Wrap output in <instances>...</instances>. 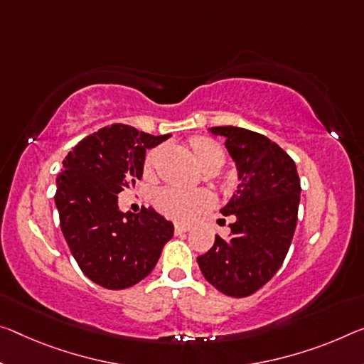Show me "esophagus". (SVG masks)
I'll return each instance as SVG.
<instances>
[{
    "label": "esophagus",
    "instance_id": "obj_1",
    "mask_svg": "<svg viewBox=\"0 0 364 364\" xmlns=\"http://www.w3.org/2000/svg\"><path fill=\"white\" fill-rule=\"evenodd\" d=\"M191 230V227H188V225H175V233L176 235H181V233H186Z\"/></svg>",
    "mask_w": 364,
    "mask_h": 364
}]
</instances>
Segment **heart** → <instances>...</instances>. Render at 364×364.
Returning a JSON list of instances; mask_svg holds the SVG:
<instances>
[{"label": "heart", "instance_id": "b5f03b06", "mask_svg": "<svg viewBox=\"0 0 364 364\" xmlns=\"http://www.w3.org/2000/svg\"><path fill=\"white\" fill-rule=\"evenodd\" d=\"M189 147L194 159L198 164L207 168H220L225 161V152L220 147V144L209 139V137L196 136L189 139ZM161 149L154 147L147 151L146 157H144V173L146 175H152L157 161L160 157ZM154 207L160 212L161 215L166 218H171L175 222L188 223L193 222L199 213H203L207 207L212 204L210 193L204 191V189H198V191H189V189H181L175 186H166L159 189L154 194Z\"/></svg>", "mask_w": 364, "mask_h": 364}]
</instances>
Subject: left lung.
Listing matches in <instances>:
<instances>
[{
    "mask_svg": "<svg viewBox=\"0 0 364 364\" xmlns=\"http://www.w3.org/2000/svg\"><path fill=\"white\" fill-rule=\"evenodd\" d=\"M213 134L227 137L225 146L238 166L240 184L220 210L233 215L230 238L198 257L200 272L223 295L245 298L272 279L290 250L298 220L299 176L284 149L259 132L217 126Z\"/></svg>",
    "mask_w": 364,
    "mask_h": 364,
    "instance_id": "1",
    "label": "left lung"
}]
</instances>
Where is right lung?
Returning a JSON list of instances; mask_svg holds the SVG:
<instances>
[{
  "mask_svg": "<svg viewBox=\"0 0 364 364\" xmlns=\"http://www.w3.org/2000/svg\"><path fill=\"white\" fill-rule=\"evenodd\" d=\"M166 136L112 124L79 141L56 176L60 227L80 270L97 285L123 290L152 272L173 223L151 207L118 209V193L142 178L146 149Z\"/></svg>",
  "mask_w": 364,
  "mask_h": 364,
  "instance_id": "add662e5",
  "label": "right lung"
}]
</instances>
